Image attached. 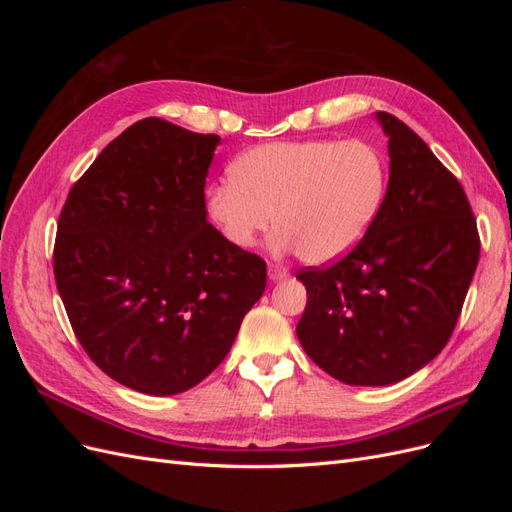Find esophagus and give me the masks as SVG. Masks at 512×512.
Masks as SVG:
<instances>
[{
	"label": "esophagus",
	"mask_w": 512,
	"mask_h": 512,
	"mask_svg": "<svg viewBox=\"0 0 512 512\" xmlns=\"http://www.w3.org/2000/svg\"><path fill=\"white\" fill-rule=\"evenodd\" d=\"M288 277V269L280 267V265H269V280L271 282H280Z\"/></svg>",
	"instance_id": "34e87169"
}]
</instances>
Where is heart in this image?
<instances>
[{
  "label": "heart",
  "mask_w": 512,
  "mask_h": 512,
  "mask_svg": "<svg viewBox=\"0 0 512 512\" xmlns=\"http://www.w3.org/2000/svg\"><path fill=\"white\" fill-rule=\"evenodd\" d=\"M230 181L207 192L209 220L237 250H250L271 226L277 254L297 250L309 265L348 254L382 209L389 188L384 153L365 138H309L247 149Z\"/></svg>",
  "instance_id": "obj_1"
}]
</instances>
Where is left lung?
Here are the masks:
<instances>
[{
    "label": "left lung",
    "mask_w": 512,
    "mask_h": 512,
    "mask_svg": "<svg viewBox=\"0 0 512 512\" xmlns=\"http://www.w3.org/2000/svg\"><path fill=\"white\" fill-rule=\"evenodd\" d=\"M391 175L376 222L327 267L297 273L307 305L297 324L303 350L329 376L386 386L442 352L474 277L480 237L457 177L391 113Z\"/></svg>",
    "instance_id": "1"
}]
</instances>
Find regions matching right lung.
<instances>
[{"mask_svg":"<svg viewBox=\"0 0 512 512\" xmlns=\"http://www.w3.org/2000/svg\"><path fill=\"white\" fill-rule=\"evenodd\" d=\"M220 143L160 117L136 121L72 185L53 271L83 350L145 395H177L230 352L267 286V262L207 222Z\"/></svg>","mask_w":512,"mask_h":512,"instance_id":"add662e5","label":"right lung"}]
</instances>
